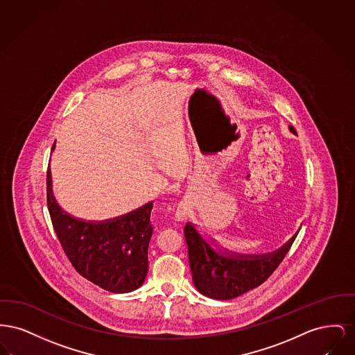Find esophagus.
<instances>
[{
    "label": "esophagus",
    "instance_id": "34e87169",
    "mask_svg": "<svg viewBox=\"0 0 355 355\" xmlns=\"http://www.w3.org/2000/svg\"><path fill=\"white\" fill-rule=\"evenodd\" d=\"M175 218H176V220H179V222L184 220V219H186V209L179 208V209L176 211V214H175Z\"/></svg>",
    "mask_w": 355,
    "mask_h": 355
}]
</instances>
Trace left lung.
I'll list each match as a JSON object with an SVG mask.
<instances>
[{"instance_id":"1","label":"left lung","mask_w":355,"mask_h":355,"mask_svg":"<svg viewBox=\"0 0 355 355\" xmlns=\"http://www.w3.org/2000/svg\"><path fill=\"white\" fill-rule=\"evenodd\" d=\"M288 130L295 133L291 125ZM299 230L271 252L239 254L223 248L215 239L205 236L195 224L187 223L184 236L195 287L205 297L227 300L241 297L261 286L283 261Z\"/></svg>"}]
</instances>
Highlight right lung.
I'll use <instances>...</instances> for the list:
<instances>
[{"label":"right lung","instance_id":"obj_1","mask_svg":"<svg viewBox=\"0 0 355 355\" xmlns=\"http://www.w3.org/2000/svg\"><path fill=\"white\" fill-rule=\"evenodd\" d=\"M46 195L57 238L81 277L114 294L131 293L144 283L153 232L152 202L107 220L75 218L57 203L51 169L46 175Z\"/></svg>","mask_w":355,"mask_h":355}]
</instances>
